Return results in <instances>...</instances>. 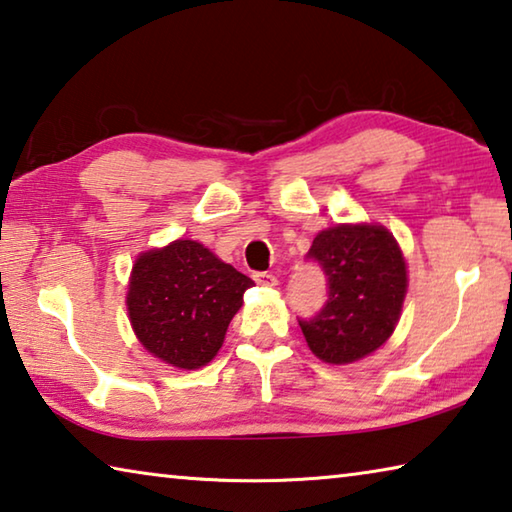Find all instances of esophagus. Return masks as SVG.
<instances>
[{
  "label": "esophagus",
  "mask_w": 512,
  "mask_h": 512,
  "mask_svg": "<svg viewBox=\"0 0 512 512\" xmlns=\"http://www.w3.org/2000/svg\"><path fill=\"white\" fill-rule=\"evenodd\" d=\"M253 280L262 287H275L277 284V277L273 273H253Z\"/></svg>",
  "instance_id": "esophagus-1"
}]
</instances>
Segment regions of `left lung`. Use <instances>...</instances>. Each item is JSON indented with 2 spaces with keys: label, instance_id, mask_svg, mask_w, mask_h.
<instances>
[{
  "label": "left lung",
  "instance_id": "1",
  "mask_svg": "<svg viewBox=\"0 0 512 512\" xmlns=\"http://www.w3.org/2000/svg\"><path fill=\"white\" fill-rule=\"evenodd\" d=\"M307 257L327 275L325 307L298 320L318 359L352 363L391 339L409 277L402 250L384 225H334L318 232Z\"/></svg>",
  "mask_w": 512,
  "mask_h": 512
}]
</instances>
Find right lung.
Returning <instances> with one entry per match:
<instances>
[{
    "label": "right lung",
    "instance_id": "obj_1",
    "mask_svg": "<svg viewBox=\"0 0 512 512\" xmlns=\"http://www.w3.org/2000/svg\"><path fill=\"white\" fill-rule=\"evenodd\" d=\"M253 287L248 275L192 239L171 241L135 259L128 318L153 357L196 370L221 350L232 316Z\"/></svg>",
    "mask_w": 512,
    "mask_h": 512
}]
</instances>
